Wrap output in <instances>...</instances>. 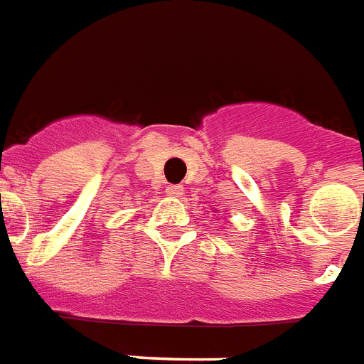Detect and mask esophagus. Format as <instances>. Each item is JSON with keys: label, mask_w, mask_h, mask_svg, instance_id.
Returning a JSON list of instances; mask_svg holds the SVG:
<instances>
[{"label": "esophagus", "mask_w": 364, "mask_h": 364, "mask_svg": "<svg viewBox=\"0 0 364 364\" xmlns=\"http://www.w3.org/2000/svg\"><path fill=\"white\" fill-rule=\"evenodd\" d=\"M166 193L170 194V196H181L183 187L181 185H168V187H166Z\"/></svg>", "instance_id": "1"}]
</instances>
